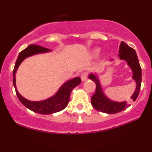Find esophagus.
Instances as JSON below:
<instances>
[{
	"label": "esophagus",
	"instance_id": "obj_1",
	"mask_svg": "<svg viewBox=\"0 0 152 152\" xmlns=\"http://www.w3.org/2000/svg\"><path fill=\"white\" fill-rule=\"evenodd\" d=\"M81 78L82 81H85L87 80V74L86 73H83L81 75Z\"/></svg>",
	"mask_w": 152,
	"mask_h": 152
}]
</instances>
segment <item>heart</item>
<instances>
[{"instance_id": "obj_1", "label": "heart", "mask_w": 152, "mask_h": 152, "mask_svg": "<svg viewBox=\"0 0 152 152\" xmlns=\"http://www.w3.org/2000/svg\"><path fill=\"white\" fill-rule=\"evenodd\" d=\"M100 52V48H99V47H97V48H95L93 49L92 51H91L90 55L92 58L96 57V56L99 54Z\"/></svg>"}]
</instances>
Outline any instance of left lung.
<instances>
[{
	"label": "left lung",
	"mask_w": 152,
	"mask_h": 152,
	"mask_svg": "<svg viewBox=\"0 0 152 152\" xmlns=\"http://www.w3.org/2000/svg\"><path fill=\"white\" fill-rule=\"evenodd\" d=\"M118 56L120 60H124L127 62V66L130 68L132 72V78L136 83V88L134 94L131 96V99L134 101L140 93L142 83V69L137 53L134 49L129 47L124 42H121L119 47ZM110 61H113V59H111ZM88 78L89 79L94 81L96 85V92L94 96L91 97V104L97 110L107 114H115L129 107L130 105L126 100L122 102H117L110 100L106 96L102 88L98 74L91 73L88 75Z\"/></svg>",
	"instance_id": "8db88e82"
}]
</instances>
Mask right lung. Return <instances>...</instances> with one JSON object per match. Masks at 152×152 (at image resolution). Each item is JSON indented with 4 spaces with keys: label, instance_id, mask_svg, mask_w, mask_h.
Instances as JSON below:
<instances>
[{
    "label": "right lung",
    "instance_id": "right-lung-1",
    "mask_svg": "<svg viewBox=\"0 0 152 152\" xmlns=\"http://www.w3.org/2000/svg\"><path fill=\"white\" fill-rule=\"evenodd\" d=\"M51 52L50 49L45 48V47L38 46V45H30L25 49L19 54V56L15 62V67L12 74V81L13 86L15 89L16 94L18 99L21 102L22 104L27 108L34 113H39L42 115H50L62 110L68 105L69 102V97L71 91L75 87L77 86L81 83V80L80 77H75L74 78L66 81L61 87L59 88L57 92L54 96L44 100L40 101H31L24 98L19 94L16 87V79L15 74L17 72L18 67L20 65L25 58L30 57L31 56L35 55L38 54H44Z\"/></svg>",
    "mask_w": 152,
    "mask_h": 152
}]
</instances>
